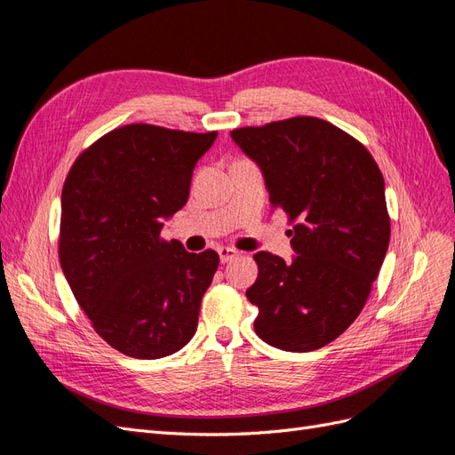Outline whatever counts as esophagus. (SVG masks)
<instances>
[{
  "mask_svg": "<svg viewBox=\"0 0 455 455\" xmlns=\"http://www.w3.org/2000/svg\"><path fill=\"white\" fill-rule=\"evenodd\" d=\"M218 254H220V261H222V264H228V261L235 259L239 256V252L235 249H229V246H220Z\"/></svg>",
  "mask_w": 455,
  "mask_h": 455,
  "instance_id": "34e87169",
  "label": "esophagus"
}]
</instances>
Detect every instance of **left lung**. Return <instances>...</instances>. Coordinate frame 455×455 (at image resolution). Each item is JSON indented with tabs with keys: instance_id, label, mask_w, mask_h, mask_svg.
I'll return each instance as SVG.
<instances>
[{
	"instance_id": "left-lung-1",
	"label": "left lung",
	"mask_w": 455,
	"mask_h": 455,
	"mask_svg": "<svg viewBox=\"0 0 455 455\" xmlns=\"http://www.w3.org/2000/svg\"><path fill=\"white\" fill-rule=\"evenodd\" d=\"M231 139L259 164L296 251L288 264L254 254L246 298L258 307L256 334L283 351L324 347L363 311L387 252L383 174L364 144L319 117L241 127Z\"/></svg>"
}]
</instances>
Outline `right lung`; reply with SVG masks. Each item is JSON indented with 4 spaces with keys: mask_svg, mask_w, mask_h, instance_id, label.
I'll use <instances>...</instances> for the list:
<instances>
[{
    "mask_svg": "<svg viewBox=\"0 0 455 455\" xmlns=\"http://www.w3.org/2000/svg\"><path fill=\"white\" fill-rule=\"evenodd\" d=\"M216 136L131 123L81 151L66 176L60 266L94 332L123 355L161 359L196 334L220 258L186 252L161 229Z\"/></svg>",
    "mask_w": 455,
    "mask_h": 455,
    "instance_id": "right-lung-1",
    "label": "right lung"
}]
</instances>
